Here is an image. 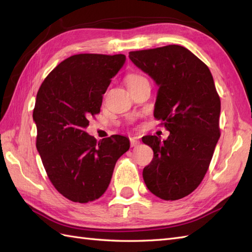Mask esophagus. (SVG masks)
Returning a JSON list of instances; mask_svg holds the SVG:
<instances>
[{"instance_id":"34e87169","label":"esophagus","mask_w":252,"mask_h":252,"mask_svg":"<svg viewBox=\"0 0 252 252\" xmlns=\"http://www.w3.org/2000/svg\"><path fill=\"white\" fill-rule=\"evenodd\" d=\"M130 142H131V146L132 147H135V146H137V145H140V140H138L137 137H131L130 138Z\"/></svg>"}]
</instances>
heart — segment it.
<instances>
[{"label": "heart", "mask_w": 252, "mask_h": 252, "mask_svg": "<svg viewBox=\"0 0 252 252\" xmlns=\"http://www.w3.org/2000/svg\"><path fill=\"white\" fill-rule=\"evenodd\" d=\"M143 77H141V76H130L129 78H127V85H130V84H132V83H134V82H136L137 80H140V79H142Z\"/></svg>", "instance_id": "1"}]
</instances>
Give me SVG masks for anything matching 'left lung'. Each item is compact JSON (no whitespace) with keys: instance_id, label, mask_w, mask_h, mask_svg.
<instances>
[{"instance_id":"left-lung-1","label":"left lung","mask_w":252,"mask_h":252,"mask_svg":"<svg viewBox=\"0 0 252 252\" xmlns=\"http://www.w3.org/2000/svg\"><path fill=\"white\" fill-rule=\"evenodd\" d=\"M134 65L158 87L154 116L170 132L165 141L142 138L154 151L143 170L147 189L163 200H178L201 183L220 138L221 100L209 68L181 45L130 52Z\"/></svg>"}]
</instances>
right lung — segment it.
Here are the masks:
<instances>
[{
    "label": "right lung",
    "instance_id": "add662e5",
    "mask_svg": "<svg viewBox=\"0 0 252 252\" xmlns=\"http://www.w3.org/2000/svg\"><path fill=\"white\" fill-rule=\"evenodd\" d=\"M123 54H78L57 65L36 94L33 121L36 149L52 184L74 202L93 201L108 187L117 160L129 151V138L97 142L85 132L98 114L103 94L126 63Z\"/></svg>",
    "mask_w": 252,
    "mask_h": 252
}]
</instances>
